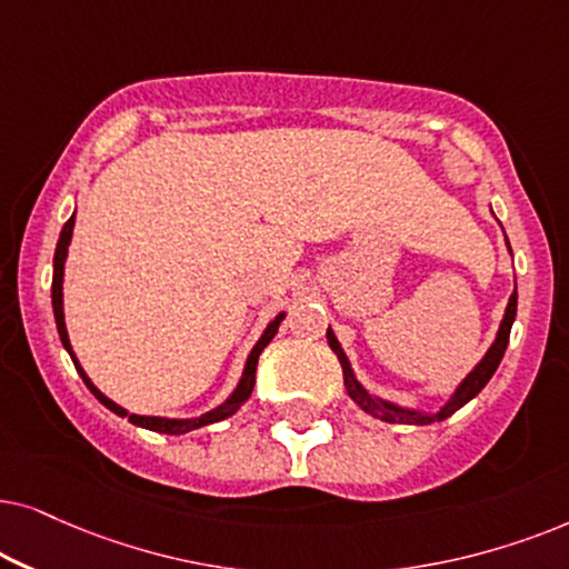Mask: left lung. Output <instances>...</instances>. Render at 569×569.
Listing matches in <instances>:
<instances>
[{
    "instance_id": "left-lung-1",
    "label": "left lung",
    "mask_w": 569,
    "mask_h": 569,
    "mask_svg": "<svg viewBox=\"0 0 569 569\" xmlns=\"http://www.w3.org/2000/svg\"><path fill=\"white\" fill-rule=\"evenodd\" d=\"M491 216H495V210H491ZM505 244H507V252L512 254L510 241H507V237H505ZM515 315H518V286H515L510 299H507L502 322H499V330H497L495 340H491V346L487 348V353H483L481 361L476 363L471 372H468L463 380L458 382V388L450 392V398L445 400V403L439 406L437 411H421V408L400 406V403H392V400H385L380 396H375V392H369L359 380H356L351 361H348L343 346H340V340L336 338L332 328H328V343H330L332 351H336L340 367H343L346 392L351 396V400L361 408V411H367L369 416H375V419L388 421V423H416V427H423V423H431V421H445L448 416L456 413L458 408H463L468 400H473L483 388H487L491 375L497 372L499 361H502V356L507 351V343H510V330H512Z\"/></svg>"
}]
</instances>
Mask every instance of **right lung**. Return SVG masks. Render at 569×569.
I'll return each instance as SVG.
<instances>
[{
	"instance_id": "add662e5",
	"label": "right lung",
	"mask_w": 569,
	"mask_h": 569,
	"mask_svg": "<svg viewBox=\"0 0 569 569\" xmlns=\"http://www.w3.org/2000/svg\"><path fill=\"white\" fill-rule=\"evenodd\" d=\"M72 231H74V213L70 221L64 223L62 233H59V241H57V252H54V278H51V307H54V320H57V330H59V340H62L64 351L70 353V359L74 363V369H78V375L82 377V382L88 385V390L93 392V396L101 400V403L113 411L117 416H127L130 423L134 427H142V429H150V431H161V435H187V431L192 429H200V427H208V423H216V421H223L229 419L231 413H237L241 406L247 403L249 396H252V388H254V372H257V359H260L262 348L270 343L272 338H276V332L280 328V322L286 320V312H278L272 320L268 322V328L262 330V336L257 338V343L252 351H249L247 361H244V369H241V377L237 382V388L231 390V396L223 400L221 406L210 408V411L200 413V416H192V419H169V416H140V413H130L127 408H121L119 403H113L111 398H106L101 390L96 388L93 380L86 375V369H82V363L78 361V356L72 351V343H70V336H67V322H64V262H67V254H70V244H72Z\"/></svg>"
}]
</instances>
